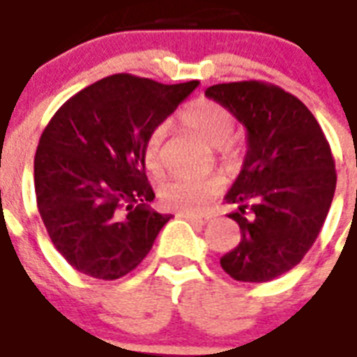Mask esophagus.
I'll return each instance as SVG.
<instances>
[{
  "label": "esophagus",
  "mask_w": 357,
  "mask_h": 357,
  "mask_svg": "<svg viewBox=\"0 0 357 357\" xmlns=\"http://www.w3.org/2000/svg\"><path fill=\"white\" fill-rule=\"evenodd\" d=\"M181 218H185L187 222L195 225H206L212 220V216H208V214H181Z\"/></svg>",
  "instance_id": "1"
}]
</instances>
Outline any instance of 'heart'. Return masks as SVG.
Returning a JSON list of instances; mask_svg holds the SVG:
<instances>
[{"instance_id": "obj_1", "label": "heart", "mask_w": 357, "mask_h": 357, "mask_svg": "<svg viewBox=\"0 0 357 357\" xmlns=\"http://www.w3.org/2000/svg\"><path fill=\"white\" fill-rule=\"evenodd\" d=\"M179 124L185 130L199 135L204 143L218 149L220 156L227 164H233L237 160V147L229 139L235 128L233 116L224 105L210 99H197L191 105L179 112ZM164 126L155 128L151 135L145 141L143 147V160L151 174H162L164 170ZM220 189V178H176L160 193V201L168 210L176 212H197L201 210L206 202L218 193Z\"/></svg>"}]
</instances>
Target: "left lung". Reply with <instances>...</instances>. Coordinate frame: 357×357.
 <instances>
[{
	"label": "left lung",
	"mask_w": 357,
	"mask_h": 357,
	"mask_svg": "<svg viewBox=\"0 0 357 357\" xmlns=\"http://www.w3.org/2000/svg\"><path fill=\"white\" fill-rule=\"evenodd\" d=\"M206 97L247 128V156L225 195L241 243L220 264L237 281L266 283L302 262L321 231L337 187L331 147L306 105L277 86L216 84Z\"/></svg>",
	"instance_id": "obj_1"
}]
</instances>
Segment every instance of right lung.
Instances as JSON below:
<instances>
[{"mask_svg": "<svg viewBox=\"0 0 357 357\" xmlns=\"http://www.w3.org/2000/svg\"><path fill=\"white\" fill-rule=\"evenodd\" d=\"M197 86L112 74L70 97L45 126L36 202L51 243L80 273L120 279L153 248L172 216L149 206L155 193L143 147Z\"/></svg>", "mask_w": 357, "mask_h": 357, "instance_id": "obj_1", "label": "right lung"}]
</instances>
